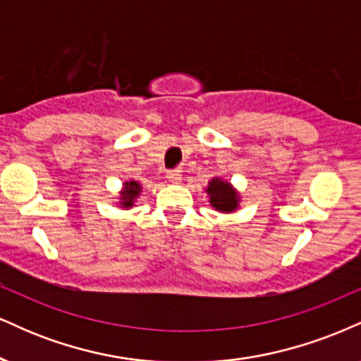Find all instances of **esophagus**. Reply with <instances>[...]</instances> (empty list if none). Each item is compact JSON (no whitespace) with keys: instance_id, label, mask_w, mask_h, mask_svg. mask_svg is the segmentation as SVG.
<instances>
[{"instance_id":"1","label":"esophagus","mask_w":361,"mask_h":361,"mask_svg":"<svg viewBox=\"0 0 361 361\" xmlns=\"http://www.w3.org/2000/svg\"><path fill=\"white\" fill-rule=\"evenodd\" d=\"M167 179H169V182H171V184H179V182L182 180V173H180V171H169L167 172Z\"/></svg>"}]
</instances>
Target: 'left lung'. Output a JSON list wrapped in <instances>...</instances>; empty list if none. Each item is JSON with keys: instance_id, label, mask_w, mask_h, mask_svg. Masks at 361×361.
I'll use <instances>...</instances> for the list:
<instances>
[{"instance_id": "8db88e82", "label": "left lung", "mask_w": 361, "mask_h": 361, "mask_svg": "<svg viewBox=\"0 0 361 361\" xmlns=\"http://www.w3.org/2000/svg\"><path fill=\"white\" fill-rule=\"evenodd\" d=\"M206 192L209 194L211 206H213L216 211H221V213H233L240 204L238 192H236L230 182L223 180L221 177L211 179Z\"/></svg>"}]
</instances>
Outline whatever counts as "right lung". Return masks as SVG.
Listing matches in <instances>:
<instances>
[{
  "label": "right lung",
  "instance_id": "add662e5",
  "mask_svg": "<svg viewBox=\"0 0 361 361\" xmlns=\"http://www.w3.org/2000/svg\"><path fill=\"white\" fill-rule=\"evenodd\" d=\"M125 188L121 190V201L120 204L121 207H131L133 206L135 199L140 196V192H142V188H140V184L137 180H130V182H125Z\"/></svg>",
  "mask_w": 361,
  "mask_h": 361
}]
</instances>
